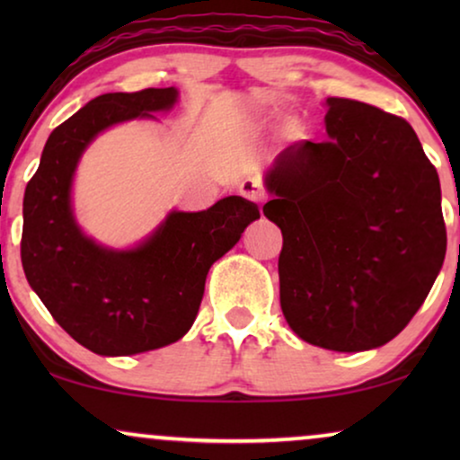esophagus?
<instances>
[{"mask_svg":"<svg viewBox=\"0 0 460 460\" xmlns=\"http://www.w3.org/2000/svg\"><path fill=\"white\" fill-rule=\"evenodd\" d=\"M238 190H241V194L244 199H249V200H253V203H263V200H266V190H263L261 188V184L257 180H243V184H241V188H238Z\"/></svg>","mask_w":460,"mask_h":460,"instance_id":"esophagus-1","label":"esophagus"}]
</instances>
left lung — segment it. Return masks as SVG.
<instances>
[{
	"instance_id": "8db88e82",
	"label": "left lung",
	"mask_w": 460,
	"mask_h": 460,
	"mask_svg": "<svg viewBox=\"0 0 460 460\" xmlns=\"http://www.w3.org/2000/svg\"><path fill=\"white\" fill-rule=\"evenodd\" d=\"M324 123V142H295L274 159L263 216L282 232L288 326L318 348L364 351L392 341L438 279L442 190L402 117L326 98Z\"/></svg>"
}]
</instances>
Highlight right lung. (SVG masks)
Listing matches in <instances>:
<instances>
[{"label": "right lung", "mask_w": 460, "mask_h": 460, "mask_svg": "<svg viewBox=\"0 0 460 460\" xmlns=\"http://www.w3.org/2000/svg\"><path fill=\"white\" fill-rule=\"evenodd\" d=\"M175 87L93 98L49 134L22 203L21 260L33 291L75 341L100 356H131L190 331L207 272L260 219L255 203L226 197L207 211H172L140 247L112 251L79 230L71 184L100 131L169 111Z\"/></svg>", "instance_id": "right-lung-1"}]
</instances>
